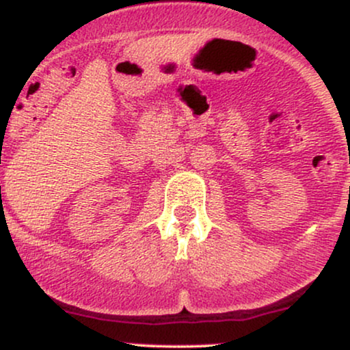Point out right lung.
I'll return each instance as SVG.
<instances>
[{
	"label": "right lung",
	"mask_w": 350,
	"mask_h": 350,
	"mask_svg": "<svg viewBox=\"0 0 350 350\" xmlns=\"http://www.w3.org/2000/svg\"><path fill=\"white\" fill-rule=\"evenodd\" d=\"M0 191H1V186H0Z\"/></svg>",
	"instance_id": "right-lung-1"
}]
</instances>
